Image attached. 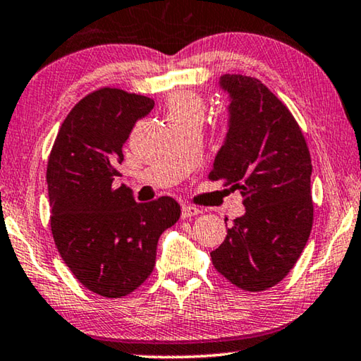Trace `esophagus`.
<instances>
[{"mask_svg": "<svg viewBox=\"0 0 361 361\" xmlns=\"http://www.w3.org/2000/svg\"><path fill=\"white\" fill-rule=\"evenodd\" d=\"M201 209L197 207H192V205H183L181 207V216L183 219H191V216H196L201 214Z\"/></svg>", "mask_w": 361, "mask_h": 361, "instance_id": "obj_1", "label": "esophagus"}]
</instances>
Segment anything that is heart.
Here are the masks:
<instances>
[{"mask_svg": "<svg viewBox=\"0 0 361 361\" xmlns=\"http://www.w3.org/2000/svg\"><path fill=\"white\" fill-rule=\"evenodd\" d=\"M167 118L173 120H199L202 122L205 114L204 98L192 90H178L167 98Z\"/></svg>", "mask_w": 361, "mask_h": 361, "instance_id": "heart-1", "label": "heart"}]
</instances>
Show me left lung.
Masks as SVG:
<instances>
[{
  "label": "left lung",
  "mask_w": 361,
  "mask_h": 361,
  "mask_svg": "<svg viewBox=\"0 0 361 361\" xmlns=\"http://www.w3.org/2000/svg\"><path fill=\"white\" fill-rule=\"evenodd\" d=\"M220 85L230 130L209 180L241 191L245 214L210 257L231 284L260 293L288 276L310 236L312 157L297 120L260 80L226 73Z\"/></svg>",
  "instance_id": "8db88e82"
}]
</instances>
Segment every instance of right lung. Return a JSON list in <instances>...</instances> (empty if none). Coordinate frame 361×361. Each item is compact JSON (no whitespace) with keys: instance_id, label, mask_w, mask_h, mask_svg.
Segmentation results:
<instances>
[{"instance_id":"1","label":"right lung","mask_w":361,"mask_h":361,"mask_svg":"<svg viewBox=\"0 0 361 361\" xmlns=\"http://www.w3.org/2000/svg\"><path fill=\"white\" fill-rule=\"evenodd\" d=\"M154 99L104 87L68 112L47 169L51 233L68 270L91 293L120 299L138 289L156 265L160 234L180 219L169 196L136 202L112 188L122 147Z\"/></svg>"}]
</instances>
